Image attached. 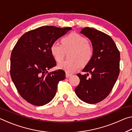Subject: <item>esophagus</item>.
Instances as JSON below:
<instances>
[{"instance_id":"esophagus-1","label":"esophagus","mask_w":132,"mask_h":132,"mask_svg":"<svg viewBox=\"0 0 132 132\" xmlns=\"http://www.w3.org/2000/svg\"><path fill=\"white\" fill-rule=\"evenodd\" d=\"M71 76V74H69V73H66V78H68L70 76Z\"/></svg>"}]
</instances>
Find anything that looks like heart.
Segmentation results:
<instances>
[{"instance_id": "obj_1", "label": "heart", "mask_w": 132, "mask_h": 132, "mask_svg": "<svg viewBox=\"0 0 132 132\" xmlns=\"http://www.w3.org/2000/svg\"><path fill=\"white\" fill-rule=\"evenodd\" d=\"M62 45L54 42L50 47L52 57L57 62L63 59L65 51L72 50L70 54L71 60L59 63L57 67L67 72H73L81 65L87 64L91 61L93 55V50L87 40L77 33H71L62 39Z\"/></svg>"}]
</instances>
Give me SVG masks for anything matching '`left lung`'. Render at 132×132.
<instances>
[{
  "mask_svg": "<svg viewBox=\"0 0 132 132\" xmlns=\"http://www.w3.org/2000/svg\"><path fill=\"white\" fill-rule=\"evenodd\" d=\"M90 40L93 55L82 71L87 74L77 75L80 83L75 93L81 101L96 104L105 99L112 89L119 74L120 53L108 35L90 27L80 32ZM90 74V77L87 76Z\"/></svg>",
  "mask_w": 132,
  "mask_h": 132,
  "instance_id": "left-lung-1",
  "label": "left lung"
}]
</instances>
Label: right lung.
<instances>
[{
	"mask_svg": "<svg viewBox=\"0 0 132 132\" xmlns=\"http://www.w3.org/2000/svg\"><path fill=\"white\" fill-rule=\"evenodd\" d=\"M71 29L41 27L25 33L15 44L10 57L11 77L29 103L35 106L49 103L56 95L58 82L65 79L62 70L48 72L56 64L50 47Z\"/></svg>",
	"mask_w": 132,
	"mask_h": 132,
	"instance_id": "add662e5",
	"label": "right lung"
}]
</instances>
